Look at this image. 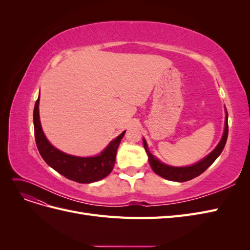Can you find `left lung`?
<instances>
[{
    "instance_id": "1",
    "label": "left lung",
    "mask_w": 250,
    "mask_h": 250,
    "mask_svg": "<svg viewBox=\"0 0 250 250\" xmlns=\"http://www.w3.org/2000/svg\"><path fill=\"white\" fill-rule=\"evenodd\" d=\"M225 112H226V116H225L224 132L217 147L211 151L208 155L202 158L201 161H199L198 163H196L194 165L188 166V167H173V166H169L162 163L157 157H155L152 153L150 152L146 140L143 139L144 148H145L147 152L150 167L152 168V170L161 177L168 180H172V181H178V183H184V181L191 180L195 177L199 176L200 174H202L211 164L217 160V157L221 154L222 150L225 146L226 140H228V135H229V115H228V111Z\"/></svg>"
}]
</instances>
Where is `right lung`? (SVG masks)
<instances>
[{"instance_id":"obj_1","label":"right lung","mask_w":250,"mask_h":250,"mask_svg":"<svg viewBox=\"0 0 250 250\" xmlns=\"http://www.w3.org/2000/svg\"><path fill=\"white\" fill-rule=\"evenodd\" d=\"M34 135L37 149L43 161L51 168L67 179L79 184H90L109 175L116 162V155L121 140L126 132L112 140L100 154L89 157H80L66 154L55 148L44 135L40 120V96L35 102L33 111Z\"/></svg>"}]
</instances>
